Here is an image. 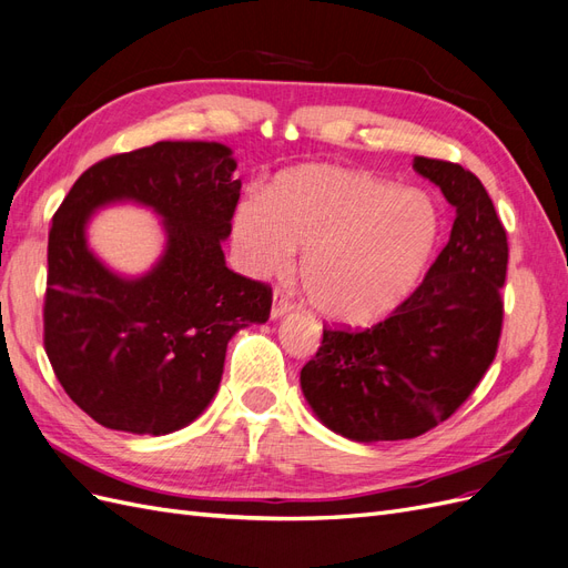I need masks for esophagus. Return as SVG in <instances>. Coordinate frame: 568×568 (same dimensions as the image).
Masks as SVG:
<instances>
[{"label":"esophagus","instance_id":"esophagus-1","mask_svg":"<svg viewBox=\"0 0 568 568\" xmlns=\"http://www.w3.org/2000/svg\"><path fill=\"white\" fill-rule=\"evenodd\" d=\"M290 308H292V304L287 302V297L283 295V292H281V290L273 292V302H271V318H273V321L283 318L285 314H290Z\"/></svg>","mask_w":568,"mask_h":568}]
</instances>
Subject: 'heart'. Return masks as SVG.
<instances>
[{
	"label": "heart",
	"mask_w": 568,
	"mask_h": 568,
	"mask_svg": "<svg viewBox=\"0 0 568 568\" xmlns=\"http://www.w3.org/2000/svg\"><path fill=\"white\" fill-rule=\"evenodd\" d=\"M442 214L417 189L339 164H302L233 212V245L252 276L302 254L308 304L339 325H373L404 304L434 257Z\"/></svg>",
	"instance_id": "b5f03b06"
}]
</instances>
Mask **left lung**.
<instances>
[{
	"label": "left lung",
	"mask_w": 568,
	"mask_h": 568,
	"mask_svg": "<svg viewBox=\"0 0 568 568\" xmlns=\"http://www.w3.org/2000/svg\"><path fill=\"white\" fill-rule=\"evenodd\" d=\"M455 207L450 241L413 295L371 331H323L300 384L321 423L358 444L429 432L460 408L496 358L507 235L481 181L415 158Z\"/></svg>",
	"instance_id": "obj_1"
}]
</instances>
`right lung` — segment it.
I'll return each mask as SVG.
<instances>
[{"mask_svg":"<svg viewBox=\"0 0 568 568\" xmlns=\"http://www.w3.org/2000/svg\"><path fill=\"white\" fill-rule=\"evenodd\" d=\"M233 151L216 141H160L89 168L49 233L44 346L61 387L99 425L162 436L207 410L226 346L266 323L271 290L237 276L222 243L241 197ZM139 204L165 243L136 277L108 267L88 245L99 209Z\"/></svg>","mask_w":568,"mask_h":568,"instance_id":"1","label":"right lung"}]
</instances>
